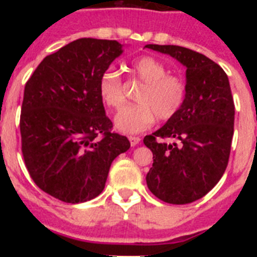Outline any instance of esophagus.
<instances>
[{
    "instance_id": "obj_1",
    "label": "esophagus",
    "mask_w": 257,
    "mask_h": 257,
    "mask_svg": "<svg viewBox=\"0 0 257 257\" xmlns=\"http://www.w3.org/2000/svg\"><path fill=\"white\" fill-rule=\"evenodd\" d=\"M128 140H130V143L133 147H135V145H138L140 143V138H138V136H130V138H128Z\"/></svg>"
}]
</instances>
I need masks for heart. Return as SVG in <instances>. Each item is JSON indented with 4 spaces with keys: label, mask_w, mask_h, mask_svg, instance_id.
<instances>
[{
    "label": "heart",
    "mask_w": 257,
    "mask_h": 257,
    "mask_svg": "<svg viewBox=\"0 0 257 257\" xmlns=\"http://www.w3.org/2000/svg\"><path fill=\"white\" fill-rule=\"evenodd\" d=\"M139 82L144 83L136 95V105L126 106L114 117L119 133L134 135L148 130L156 117L169 121L180 112L187 99V83L181 77L169 74V69L152 56L136 59L128 67ZM99 95L106 106L119 109L124 104V86L119 73L106 69L99 79Z\"/></svg>",
    "instance_id": "1"
}]
</instances>
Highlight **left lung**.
<instances>
[{"label":"left lung","mask_w":257,"mask_h":257,"mask_svg":"<svg viewBox=\"0 0 257 257\" xmlns=\"http://www.w3.org/2000/svg\"><path fill=\"white\" fill-rule=\"evenodd\" d=\"M187 68V99L178 114L144 138L153 153L149 190L161 201L185 205L206 196L228 166L234 133V101L226 73L187 47L145 45ZM171 140V142H167Z\"/></svg>","instance_id":"left-lung-1"}]
</instances>
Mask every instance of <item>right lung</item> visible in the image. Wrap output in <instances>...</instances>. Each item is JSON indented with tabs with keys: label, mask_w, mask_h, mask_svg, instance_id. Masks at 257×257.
Returning a JSON list of instances; mask_svg holds the SVG:
<instances>
[{
	"label": "right lung",
	"mask_w": 257,
	"mask_h": 257,
	"mask_svg": "<svg viewBox=\"0 0 257 257\" xmlns=\"http://www.w3.org/2000/svg\"><path fill=\"white\" fill-rule=\"evenodd\" d=\"M112 40L79 38L47 55L24 88L22 152L37 187L67 203L103 192L113 160L130 148L112 133L99 79L122 54Z\"/></svg>",
	"instance_id": "1"
}]
</instances>
